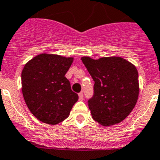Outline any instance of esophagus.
Listing matches in <instances>:
<instances>
[{
    "label": "esophagus",
    "mask_w": 160,
    "mask_h": 160,
    "mask_svg": "<svg viewBox=\"0 0 160 160\" xmlns=\"http://www.w3.org/2000/svg\"><path fill=\"white\" fill-rule=\"evenodd\" d=\"M79 100L80 101H83L84 100V94H83V92H80L79 93Z\"/></svg>",
    "instance_id": "1"
}]
</instances>
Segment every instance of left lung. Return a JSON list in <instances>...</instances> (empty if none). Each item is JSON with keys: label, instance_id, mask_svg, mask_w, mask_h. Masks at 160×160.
<instances>
[{"label": "left lung", "instance_id": "obj_1", "mask_svg": "<svg viewBox=\"0 0 160 160\" xmlns=\"http://www.w3.org/2000/svg\"><path fill=\"white\" fill-rule=\"evenodd\" d=\"M81 60L93 79L94 95L88 101L92 118L104 126H113L127 118L139 94L138 70L118 56Z\"/></svg>", "mask_w": 160, "mask_h": 160}]
</instances>
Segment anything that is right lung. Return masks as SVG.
I'll use <instances>...</instances> for the list:
<instances>
[{
    "instance_id": "right-lung-1",
    "label": "right lung",
    "mask_w": 160,
    "mask_h": 160,
    "mask_svg": "<svg viewBox=\"0 0 160 160\" xmlns=\"http://www.w3.org/2000/svg\"><path fill=\"white\" fill-rule=\"evenodd\" d=\"M73 57L42 53L26 63L22 72V92L31 113L43 123L56 125L69 116L78 95L71 89L65 74Z\"/></svg>"
}]
</instances>
